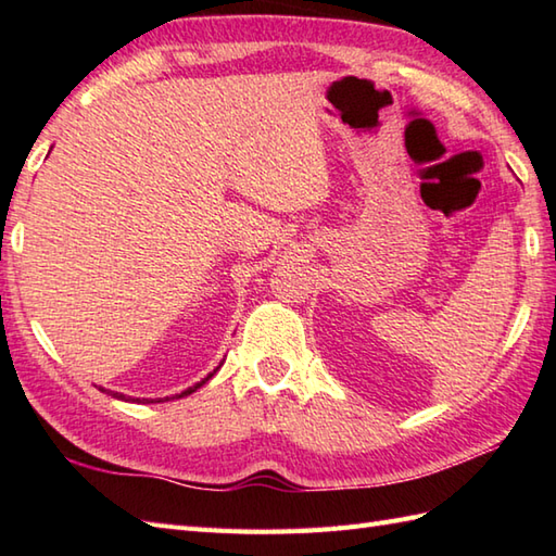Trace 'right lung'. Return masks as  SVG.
<instances>
[{
	"instance_id": "1",
	"label": "right lung",
	"mask_w": 556,
	"mask_h": 556,
	"mask_svg": "<svg viewBox=\"0 0 556 556\" xmlns=\"http://www.w3.org/2000/svg\"><path fill=\"white\" fill-rule=\"evenodd\" d=\"M222 365V363H219ZM219 368H215V370H212L207 377H203V380H200V382H195L193 387H188V389H184V392L181 394H174V396H164V401H169V399H184V396H188V394H193L195 392V389H200V387H203L207 380H210V377L212 375H215ZM102 389V387H100ZM102 392H108V394H112L114 399H122V401H128V396H124V394H119V392H110V389H102ZM138 401V399H136ZM143 401H148V399H143ZM162 401V399H160Z\"/></svg>"
}]
</instances>
